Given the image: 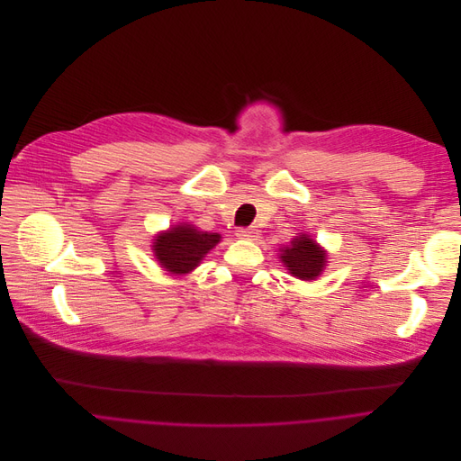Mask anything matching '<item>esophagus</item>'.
<instances>
[{
	"label": "esophagus",
	"instance_id": "34e87169",
	"mask_svg": "<svg viewBox=\"0 0 461 461\" xmlns=\"http://www.w3.org/2000/svg\"><path fill=\"white\" fill-rule=\"evenodd\" d=\"M236 236L241 240H256L259 236V230L256 227H245V229H238Z\"/></svg>",
	"mask_w": 461,
	"mask_h": 461
}]
</instances>
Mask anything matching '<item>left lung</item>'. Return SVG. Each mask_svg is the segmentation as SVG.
Returning <instances> with one entry per match:
<instances>
[{
	"mask_svg": "<svg viewBox=\"0 0 461 461\" xmlns=\"http://www.w3.org/2000/svg\"><path fill=\"white\" fill-rule=\"evenodd\" d=\"M280 252V259L298 280H316L327 265V252L303 232L293 238L291 245L284 247Z\"/></svg>",
	"mask_w": 461,
	"mask_h": 461,
	"instance_id": "left-lung-1",
	"label": "left lung"
}]
</instances>
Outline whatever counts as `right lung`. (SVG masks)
Listing matches in <instances>:
<instances>
[{"mask_svg":"<svg viewBox=\"0 0 461 461\" xmlns=\"http://www.w3.org/2000/svg\"><path fill=\"white\" fill-rule=\"evenodd\" d=\"M220 240L218 232H203L193 225L179 223L156 236L152 252L167 272L181 276L194 270Z\"/></svg>","mask_w":461,"mask_h":461,"instance_id":"obj_1","label":"right lung"}]
</instances>
